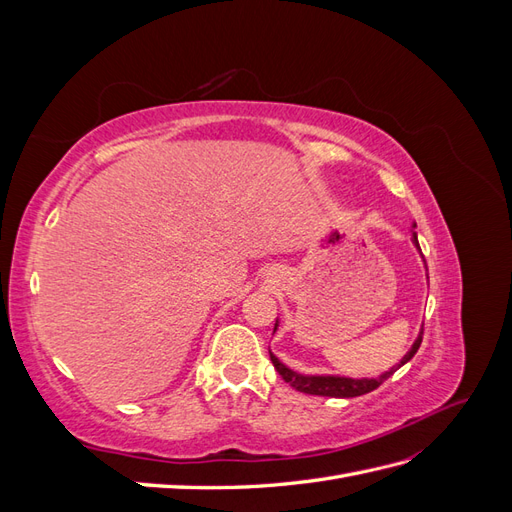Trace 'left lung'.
Returning <instances> with one entry per match:
<instances>
[{
  "instance_id": "1",
  "label": "left lung",
  "mask_w": 512,
  "mask_h": 512,
  "mask_svg": "<svg viewBox=\"0 0 512 512\" xmlns=\"http://www.w3.org/2000/svg\"><path fill=\"white\" fill-rule=\"evenodd\" d=\"M414 245L418 247V239H416V232H414ZM421 250V247H418ZM275 329H277V322H275ZM273 329V331H275ZM421 342H423V329L421 333H418V337L414 339L412 348L404 354V359H401L395 367H391L389 371H384L382 376L378 378H346V376H305V374H297V371H292L290 367H286L277 356L269 350L271 354V361H273V367L277 369V374H280L292 389H297L301 393H307V395H320V397H359V395H365V393H371L374 389H378V386L386 380L391 378L395 371L406 365L412 356L416 354V350L421 348Z\"/></svg>"
}]
</instances>
